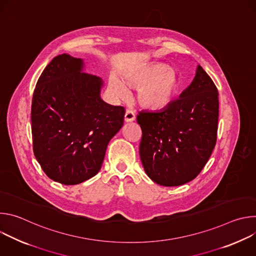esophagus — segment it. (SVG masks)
Wrapping results in <instances>:
<instances>
[{"label":"esophagus","instance_id":"1","mask_svg":"<svg viewBox=\"0 0 256 256\" xmlns=\"http://www.w3.org/2000/svg\"><path fill=\"white\" fill-rule=\"evenodd\" d=\"M134 120H136V116H134V112L128 110V112H126V114H124V122H134Z\"/></svg>","mask_w":256,"mask_h":256}]
</instances>
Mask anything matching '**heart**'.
Returning a JSON list of instances; mask_svg holds the SVG:
<instances>
[{
	"instance_id": "b5f03b06",
	"label": "heart",
	"mask_w": 256,
	"mask_h": 256,
	"mask_svg": "<svg viewBox=\"0 0 256 256\" xmlns=\"http://www.w3.org/2000/svg\"><path fill=\"white\" fill-rule=\"evenodd\" d=\"M126 84L138 87L136 100L138 104L151 110H161L167 107L179 89V79L176 72L165 64L144 66L130 70L124 76ZM109 88L118 97H124L126 86L116 77L109 79Z\"/></svg>"
}]
</instances>
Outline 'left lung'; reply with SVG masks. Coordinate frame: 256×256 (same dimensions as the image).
Returning <instances> with one entry per match:
<instances>
[{
	"label": "left lung",
	"mask_w": 256,
	"mask_h": 256,
	"mask_svg": "<svg viewBox=\"0 0 256 256\" xmlns=\"http://www.w3.org/2000/svg\"><path fill=\"white\" fill-rule=\"evenodd\" d=\"M218 93L198 66L192 84L160 112H140V157L144 172L156 184L178 186L194 179L214 148Z\"/></svg>",
	"instance_id": "8db88e82"
}]
</instances>
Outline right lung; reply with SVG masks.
Wrapping results in <instances>:
<instances>
[{
  "instance_id": "1",
  "label": "right lung",
  "mask_w": 256,
  "mask_h": 256,
  "mask_svg": "<svg viewBox=\"0 0 256 256\" xmlns=\"http://www.w3.org/2000/svg\"><path fill=\"white\" fill-rule=\"evenodd\" d=\"M84 60L52 58L36 84L31 105L33 152L54 181L75 186L101 169L107 144L124 126V108L100 97L103 81L84 72Z\"/></svg>"
}]
</instances>
